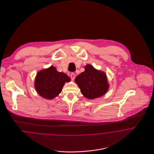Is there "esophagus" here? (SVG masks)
<instances>
[{
  "instance_id": "obj_1",
  "label": "esophagus",
  "mask_w": 154,
  "mask_h": 154,
  "mask_svg": "<svg viewBox=\"0 0 154 154\" xmlns=\"http://www.w3.org/2000/svg\"><path fill=\"white\" fill-rule=\"evenodd\" d=\"M75 74L73 73H72L70 74V77H71V79H72V80H74V79H75Z\"/></svg>"
}]
</instances>
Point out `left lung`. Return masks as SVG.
<instances>
[{"label":"left lung","mask_w":154,"mask_h":154,"mask_svg":"<svg viewBox=\"0 0 154 154\" xmlns=\"http://www.w3.org/2000/svg\"><path fill=\"white\" fill-rule=\"evenodd\" d=\"M75 82L81 94L89 99L104 95L109 88L106 74L91 65L85 66V71L75 77Z\"/></svg>","instance_id":"1"}]
</instances>
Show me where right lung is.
Masks as SVG:
<instances>
[{
  "mask_svg": "<svg viewBox=\"0 0 154 154\" xmlns=\"http://www.w3.org/2000/svg\"><path fill=\"white\" fill-rule=\"evenodd\" d=\"M69 81L70 79L66 74L58 72L51 66L37 73L35 87L38 95L47 99H52L62 92L65 83Z\"/></svg>",
  "mask_w": 154,
  "mask_h": 154,
  "instance_id": "1",
  "label": "right lung"
}]
</instances>
